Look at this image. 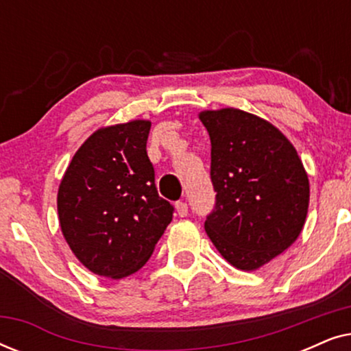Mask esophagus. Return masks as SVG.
Returning <instances> with one entry per match:
<instances>
[{
    "mask_svg": "<svg viewBox=\"0 0 351 351\" xmlns=\"http://www.w3.org/2000/svg\"><path fill=\"white\" fill-rule=\"evenodd\" d=\"M176 210L180 217H185L189 214V204L184 203V201H179V203H176Z\"/></svg>",
    "mask_w": 351,
    "mask_h": 351,
    "instance_id": "esophagus-1",
    "label": "esophagus"
}]
</instances>
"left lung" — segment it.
I'll list each match as a JSON object with an SVG mask.
<instances>
[{"instance_id":"1","label":"left lung","mask_w":351,"mask_h":351,"mask_svg":"<svg viewBox=\"0 0 351 351\" xmlns=\"http://www.w3.org/2000/svg\"><path fill=\"white\" fill-rule=\"evenodd\" d=\"M210 137L215 209L204 230L225 261L254 271L299 238L310 203L308 176L289 138L239 108L199 112Z\"/></svg>"}]
</instances>
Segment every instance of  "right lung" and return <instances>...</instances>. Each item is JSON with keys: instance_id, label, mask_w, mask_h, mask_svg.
<instances>
[{"instance_id": "obj_1", "label": "right lung", "mask_w": 351, "mask_h": 351, "mask_svg": "<svg viewBox=\"0 0 351 351\" xmlns=\"http://www.w3.org/2000/svg\"><path fill=\"white\" fill-rule=\"evenodd\" d=\"M152 123L100 128L71 158L59 191L62 234L94 275L121 280L145 265L172 220L147 155Z\"/></svg>"}]
</instances>
